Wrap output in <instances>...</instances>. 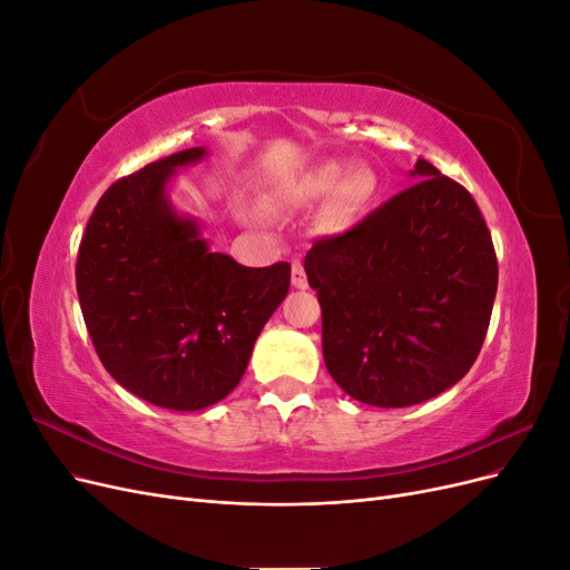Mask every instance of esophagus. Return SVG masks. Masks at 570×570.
<instances>
[{
  "label": "esophagus",
  "mask_w": 570,
  "mask_h": 570,
  "mask_svg": "<svg viewBox=\"0 0 570 570\" xmlns=\"http://www.w3.org/2000/svg\"><path fill=\"white\" fill-rule=\"evenodd\" d=\"M292 285H295L297 289H306L308 287L302 258H292Z\"/></svg>",
  "instance_id": "34e87169"
}]
</instances>
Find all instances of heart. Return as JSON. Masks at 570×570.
I'll return each mask as SVG.
<instances>
[{
	"label": "heart",
	"instance_id": "heart-1",
	"mask_svg": "<svg viewBox=\"0 0 570 570\" xmlns=\"http://www.w3.org/2000/svg\"><path fill=\"white\" fill-rule=\"evenodd\" d=\"M377 193V178L371 168L340 161H327L308 170L292 189L295 202L327 199L325 220L333 228L350 226V223L366 209Z\"/></svg>",
	"mask_w": 570,
	"mask_h": 570
}]
</instances>
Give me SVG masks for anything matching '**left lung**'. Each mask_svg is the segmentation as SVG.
Segmentation results:
<instances>
[{"instance_id":"8db88e82","label":"left lung","mask_w":570,"mask_h":570,"mask_svg":"<svg viewBox=\"0 0 570 570\" xmlns=\"http://www.w3.org/2000/svg\"><path fill=\"white\" fill-rule=\"evenodd\" d=\"M421 178L306 252L323 361L354 400L400 409L456 385L488 335L497 254L469 189L419 159Z\"/></svg>"}]
</instances>
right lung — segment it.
Here are the masks:
<instances>
[{
  "instance_id": "add662e5",
  "label": "right lung",
  "mask_w": 570,
  "mask_h": 570,
  "mask_svg": "<svg viewBox=\"0 0 570 570\" xmlns=\"http://www.w3.org/2000/svg\"><path fill=\"white\" fill-rule=\"evenodd\" d=\"M183 149L118 178L82 233L76 287L101 364L140 400L197 411L245 375L262 327L289 289V264L247 268L212 252L166 199Z\"/></svg>"
}]
</instances>
